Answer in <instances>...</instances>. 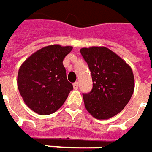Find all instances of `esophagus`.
Segmentation results:
<instances>
[{"label": "esophagus", "instance_id": "34e87169", "mask_svg": "<svg viewBox=\"0 0 152 152\" xmlns=\"http://www.w3.org/2000/svg\"><path fill=\"white\" fill-rule=\"evenodd\" d=\"M78 86H79V84H78V83H77V82L73 83V87H74V89H78Z\"/></svg>", "mask_w": 152, "mask_h": 152}]
</instances>
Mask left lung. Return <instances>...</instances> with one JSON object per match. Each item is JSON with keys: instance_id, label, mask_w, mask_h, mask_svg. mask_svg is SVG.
Listing matches in <instances>:
<instances>
[{"instance_id": "left-lung-1", "label": "left lung", "mask_w": 152, "mask_h": 152, "mask_svg": "<svg viewBox=\"0 0 152 152\" xmlns=\"http://www.w3.org/2000/svg\"><path fill=\"white\" fill-rule=\"evenodd\" d=\"M93 80V88L83 94L87 110L97 119H109L122 111L134 89L132 69L114 52L104 47L82 48Z\"/></svg>"}]
</instances>
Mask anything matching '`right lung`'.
I'll list each match as a JSON object with an SVG mask.
<instances>
[{
  "instance_id": "obj_1",
  "label": "right lung",
  "mask_w": 152,
  "mask_h": 152,
  "mask_svg": "<svg viewBox=\"0 0 152 152\" xmlns=\"http://www.w3.org/2000/svg\"><path fill=\"white\" fill-rule=\"evenodd\" d=\"M72 47L51 45L38 50L21 65L18 88L24 103L39 115H49L66 100L73 86L68 82L63 60Z\"/></svg>"
}]
</instances>
